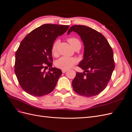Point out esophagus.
<instances>
[{
	"label": "esophagus",
	"mask_w": 132,
	"mask_h": 132,
	"mask_svg": "<svg viewBox=\"0 0 132 132\" xmlns=\"http://www.w3.org/2000/svg\"><path fill=\"white\" fill-rule=\"evenodd\" d=\"M67 71V70H64V69H63L62 70V73H65Z\"/></svg>",
	"instance_id": "esophagus-1"
}]
</instances>
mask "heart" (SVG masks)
<instances>
[{
	"label": "heart",
	"mask_w": 132,
	"mask_h": 132,
	"mask_svg": "<svg viewBox=\"0 0 132 132\" xmlns=\"http://www.w3.org/2000/svg\"><path fill=\"white\" fill-rule=\"evenodd\" d=\"M68 41L73 48L78 43H80V41L78 39L75 38H69L68 39ZM58 41H55L53 43L52 47V53L53 55H56L58 53L57 47L58 45ZM77 63V59L73 57H62L58 59L55 62V65L57 68L61 69L68 70L72 68L76 63Z\"/></svg>",
	"instance_id": "heart-1"
}]
</instances>
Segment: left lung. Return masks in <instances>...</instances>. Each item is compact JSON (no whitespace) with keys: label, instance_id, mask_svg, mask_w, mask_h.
I'll return each instance as SVG.
<instances>
[{"label":"left lung","instance_id":"1","mask_svg":"<svg viewBox=\"0 0 132 132\" xmlns=\"http://www.w3.org/2000/svg\"><path fill=\"white\" fill-rule=\"evenodd\" d=\"M77 33L84 46V59L78 66L83 73L77 72L72 81L77 94L85 97L99 94L105 89L114 69L113 50L101 33L84 25H74L68 31Z\"/></svg>","mask_w":132,"mask_h":132}]
</instances>
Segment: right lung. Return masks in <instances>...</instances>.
<instances>
[{"mask_svg": "<svg viewBox=\"0 0 132 132\" xmlns=\"http://www.w3.org/2000/svg\"><path fill=\"white\" fill-rule=\"evenodd\" d=\"M69 26L43 24L21 42L15 53V73L20 85L29 94L40 97L51 93L62 74L52 67V47ZM48 67L49 71L46 72Z\"/></svg>", "mask_w": 132, "mask_h": 132, "instance_id": "add662e5", "label": "right lung"}]
</instances>
